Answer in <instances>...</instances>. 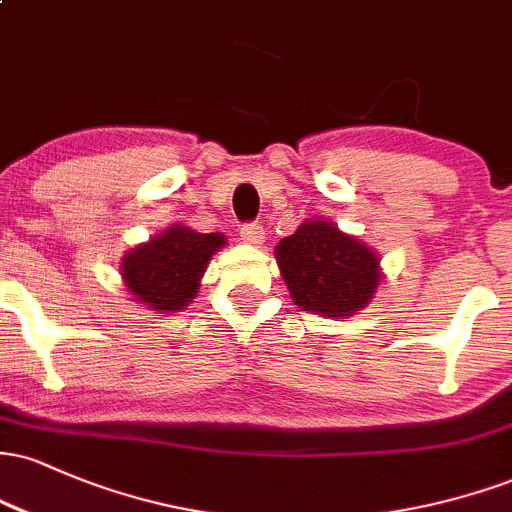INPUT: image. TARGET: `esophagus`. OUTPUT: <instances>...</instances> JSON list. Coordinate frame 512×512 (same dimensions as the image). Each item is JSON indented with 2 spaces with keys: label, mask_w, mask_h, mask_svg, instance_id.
I'll list each match as a JSON object with an SVG mask.
<instances>
[{
  "label": "esophagus",
  "mask_w": 512,
  "mask_h": 512,
  "mask_svg": "<svg viewBox=\"0 0 512 512\" xmlns=\"http://www.w3.org/2000/svg\"><path fill=\"white\" fill-rule=\"evenodd\" d=\"M240 238H243L245 243H250V245H260L262 238H264L262 223H257V221L245 223V226L240 228Z\"/></svg>",
  "instance_id": "1"
}]
</instances>
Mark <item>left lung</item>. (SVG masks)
Returning a JSON list of instances; mask_svg holds the SVG:
<instances>
[{
  "label": "left lung",
  "mask_w": 512,
  "mask_h": 512,
  "mask_svg": "<svg viewBox=\"0 0 512 512\" xmlns=\"http://www.w3.org/2000/svg\"><path fill=\"white\" fill-rule=\"evenodd\" d=\"M274 255L293 303L334 320L366 308L383 279L380 257L332 221L301 223Z\"/></svg>",
  "instance_id": "obj_1"
}]
</instances>
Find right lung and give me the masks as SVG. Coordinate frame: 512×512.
Returning <instances> with one entry per match:
<instances>
[{
  "label": "right lung",
  "mask_w": 512,
  "mask_h": 512,
  "mask_svg": "<svg viewBox=\"0 0 512 512\" xmlns=\"http://www.w3.org/2000/svg\"><path fill=\"white\" fill-rule=\"evenodd\" d=\"M223 245V233H197L173 223L122 257V279L139 303L158 313H175L197 296L211 255Z\"/></svg>",
  "instance_id": "add662e5"
}]
</instances>
